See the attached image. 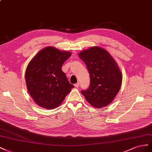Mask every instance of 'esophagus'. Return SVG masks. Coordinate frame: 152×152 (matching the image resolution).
I'll return each mask as SVG.
<instances>
[{
  "instance_id": "esophagus-1",
  "label": "esophagus",
  "mask_w": 152,
  "mask_h": 152,
  "mask_svg": "<svg viewBox=\"0 0 152 152\" xmlns=\"http://www.w3.org/2000/svg\"><path fill=\"white\" fill-rule=\"evenodd\" d=\"M75 87H76V88H78L79 86H80V83H77L75 84Z\"/></svg>"
}]
</instances>
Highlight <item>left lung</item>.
<instances>
[{
    "mask_svg": "<svg viewBox=\"0 0 152 152\" xmlns=\"http://www.w3.org/2000/svg\"><path fill=\"white\" fill-rule=\"evenodd\" d=\"M88 69L90 77L89 88L81 90L86 100L95 107L107 106L119 92L122 75L118 64L105 49L91 47L79 53Z\"/></svg>",
    "mask_w": 152,
    "mask_h": 152,
    "instance_id": "8db88e82",
    "label": "left lung"
}]
</instances>
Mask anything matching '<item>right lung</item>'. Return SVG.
<instances>
[{
	"mask_svg": "<svg viewBox=\"0 0 152 152\" xmlns=\"http://www.w3.org/2000/svg\"><path fill=\"white\" fill-rule=\"evenodd\" d=\"M71 55V52L48 46L30 60L25 71V81L30 96L38 106L55 109L74 88L62 71V65Z\"/></svg>",
	"mask_w": 152,
	"mask_h": 152,
	"instance_id": "obj_1",
	"label": "right lung"
}]
</instances>
